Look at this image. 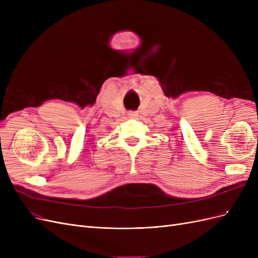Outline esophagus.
<instances>
[{
    "instance_id": "1",
    "label": "esophagus",
    "mask_w": 258,
    "mask_h": 258,
    "mask_svg": "<svg viewBox=\"0 0 258 258\" xmlns=\"http://www.w3.org/2000/svg\"><path fill=\"white\" fill-rule=\"evenodd\" d=\"M128 116L130 117V118H136V117L138 116V113L137 112H129Z\"/></svg>"
}]
</instances>
